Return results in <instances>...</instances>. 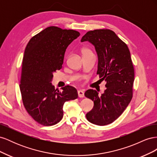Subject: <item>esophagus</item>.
I'll list each match as a JSON object with an SVG mask.
<instances>
[{
  "label": "esophagus",
  "instance_id": "1",
  "mask_svg": "<svg viewBox=\"0 0 157 157\" xmlns=\"http://www.w3.org/2000/svg\"><path fill=\"white\" fill-rule=\"evenodd\" d=\"M78 95L79 98H83L84 96V92L82 90H78Z\"/></svg>",
  "mask_w": 157,
  "mask_h": 157
}]
</instances>
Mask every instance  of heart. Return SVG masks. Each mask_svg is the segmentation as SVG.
<instances>
[{"label":"heart","instance_id":"1","mask_svg":"<svg viewBox=\"0 0 157 157\" xmlns=\"http://www.w3.org/2000/svg\"><path fill=\"white\" fill-rule=\"evenodd\" d=\"M81 52H82V55H84V54H88V53H90V52L89 50H88V49H82V51H81Z\"/></svg>","mask_w":157,"mask_h":157}]
</instances>
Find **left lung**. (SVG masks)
Instances as JSON below:
<instances>
[{
    "label": "left lung",
    "mask_w": 157,
    "mask_h": 157,
    "mask_svg": "<svg viewBox=\"0 0 157 157\" xmlns=\"http://www.w3.org/2000/svg\"><path fill=\"white\" fill-rule=\"evenodd\" d=\"M86 41L95 47L98 59L97 74L106 82L101 96L93 89L84 93L94 103L86 117L92 124L107 125L121 115L132 98L134 69L130 52L124 42L109 29L88 31L81 39L82 42Z\"/></svg>",
    "instance_id": "8db88e82"
}]
</instances>
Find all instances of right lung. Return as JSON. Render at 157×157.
Here are the masks:
<instances>
[{
  "mask_svg": "<svg viewBox=\"0 0 157 157\" xmlns=\"http://www.w3.org/2000/svg\"><path fill=\"white\" fill-rule=\"evenodd\" d=\"M79 36L77 31L52 26L33 36L26 46L20 85L22 101L30 116L42 125L59 122L65 102L78 98L74 87L66 86L59 91L52 81L62 67L66 49Z\"/></svg>",
  "mask_w": 157,
  "mask_h": 157,
  "instance_id": "add662e5",
  "label": "right lung"
}]
</instances>
